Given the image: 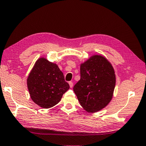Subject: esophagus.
<instances>
[{
    "mask_svg": "<svg viewBox=\"0 0 146 146\" xmlns=\"http://www.w3.org/2000/svg\"><path fill=\"white\" fill-rule=\"evenodd\" d=\"M69 85H70L71 88H72L73 86V83L72 82H69Z\"/></svg>",
    "mask_w": 146,
    "mask_h": 146,
    "instance_id": "34e87169",
    "label": "esophagus"
}]
</instances>
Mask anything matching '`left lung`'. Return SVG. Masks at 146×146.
Instances as JSON below:
<instances>
[{
    "mask_svg": "<svg viewBox=\"0 0 146 146\" xmlns=\"http://www.w3.org/2000/svg\"><path fill=\"white\" fill-rule=\"evenodd\" d=\"M115 85L114 70L100 55L92 56L80 66V79L73 87L80 105L90 112L106 107L112 98Z\"/></svg>",
    "mask_w": 146,
    "mask_h": 146,
    "instance_id": "left-lung-1",
    "label": "left lung"
}]
</instances>
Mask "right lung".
Returning a JSON list of instances; mask_svg holds the SVG:
<instances>
[{"label": "right lung", "instance_id": "add662e5", "mask_svg": "<svg viewBox=\"0 0 146 146\" xmlns=\"http://www.w3.org/2000/svg\"><path fill=\"white\" fill-rule=\"evenodd\" d=\"M27 87L31 99L44 108L57 104L70 89L57 65L44 58L36 61L27 78Z\"/></svg>", "mask_w": 146, "mask_h": 146}]
</instances>
